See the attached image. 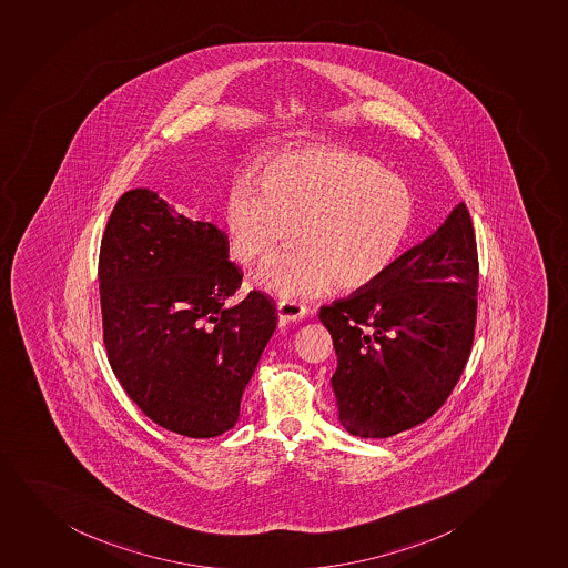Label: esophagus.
I'll return each mask as SVG.
<instances>
[{
  "instance_id": "34e87169",
  "label": "esophagus",
  "mask_w": 568,
  "mask_h": 568,
  "mask_svg": "<svg viewBox=\"0 0 568 568\" xmlns=\"http://www.w3.org/2000/svg\"><path fill=\"white\" fill-rule=\"evenodd\" d=\"M276 311L284 322H297L306 314V306L295 301H276Z\"/></svg>"
}]
</instances>
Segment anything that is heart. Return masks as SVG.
I'll use <instances>...</instances> for the list:
<instances>
[{"label": "heart", "mask_w": 568, "mask_h": 568, "mask_svg": "<svg viewBox=\"0 0 568 568\" xmlns=\"http://www.w3.org/2000/svg\"><path fill=\"white\" fill-rule=\"evenodd\" d=\"M237 181L224 221L241 263L263 262L292 240L298 245L263 267L257 281L282 298L327 290L355 292L395 262L413 221L406 183L371 156L311 148L278 156L256 178Z\"/></svg>", "instance_id": "obj_1"}]
</instances>
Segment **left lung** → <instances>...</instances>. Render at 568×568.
<instances>
[{
	"label": "left lung",
	"mask_w": 568,
	"mask_h": 568,
	"mask_svg": "<svg viewBox=\"0 0 568 568\" xmlns=\"http://www.w3.org/2000/svg\"><path fill=\"white\" fill-rule=\"evenodd\" d=\"M477 286V241L458 203L376 282L322 306L338 420L352 436H395L445 404L471 352Z\"/></svg>",
	"instance_id": "1"
}]
</instances>
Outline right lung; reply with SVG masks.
I'll list each match as a JSON object with an SVG mask.
<instances>
[{
	"label": "right lung",
	"instance_id": "obj_1",
	"mask_svg": "<svg viewBox=\"0 0 568 568\" xmlns=\"http://www.w3.org/2000/svg\"><path fill=\"white\" fill-rule=\"evenodd\" d=\"M243 271L226 233L192 221L159 192L115 203L99 256L108 361L126 395L180 436H221L276 328L262 292L232 305Z\"/></svg>",
	"mask_w": 568,
	"mask_h": 568
}]
</instances>
